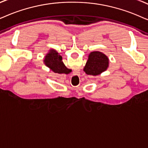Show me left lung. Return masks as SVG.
Instances as JSON below:
<instances>
[{
  "mask_svg": "<svg viewBox=\"0 0 148 148\" xmlns=\"http://www.w3.org/2000/svg\"><path fill=\"white\" fill-rule=\"evenodd\" d=\"M108 65L109 59L105 54L100 51H93L88 56L83 71L88 75L98 76L107 70Z\"/></svg>",
  "mask_w": 148,
  "mask_h": 148,
  "instance_id": "1",
  "label": "left lung"
}]
</instances>
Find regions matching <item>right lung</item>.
Masks as SVG:
<instances>
[{"label":"right lung","mask_w":148,"mask_h":148,"mask_svg":"<svg viewBox=\"0 0 148 148\" xmlns=\"http://www.w3.org/2000/svg\"><path fill=\"white\" fill-rule=\"evenodd\" d=\"M44 64L52 72L58 74H68L70 69L67 68L62 61V57L55 50L51 49L46 54L44 59Z\"/></svg>","instance_id":"add662e5"}]
</instances>
